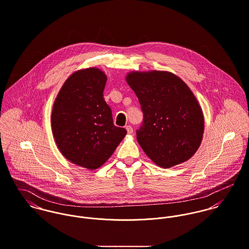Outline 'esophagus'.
Returning <instances> with one entry per match:
<instances>
[{"mask_svg":"<svg viewBox=\"0 0 249 249\" xmlns=\"http://www.w3.org/2000/svg\"><path fill=\"white\" fill-rule=\"evenodd\" d=\"M126 130H127V133H128V135H131V134H133V128H132L130 125L126 126Z\"/></svg>","mask_w":249,"mask_h":249,"instance_id":"1","label":"esophagus"}]
</instances>
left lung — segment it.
<instances>
[{
  "instance_id": "8db88e82",
  "label": "left lung",
  "mask_w": 249,
  "mask_h": 249,
  "mask_svg": "<svg viewBox=\"0 0 249 249\" xmlns=\"http://www.w3.org/2000/svg\"><path fill=\"white\" fill-rule=\"evenodd\" d=\"M126 82L143 112L137 140L157 165L169 168L190 160L204 134V115L188 85L168 71H132Z\"/></svg>"
}]
</instances>
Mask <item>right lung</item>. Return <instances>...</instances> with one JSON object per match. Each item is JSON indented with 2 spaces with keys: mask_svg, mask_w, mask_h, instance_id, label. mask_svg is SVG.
<instances>
[{
  "mask_svg": "<svg viewBox=\"0 0 249 249\" xmlns=\"http://www.w3.org/2000/svg\"><path fill=\"white\" fill-rule=\"evenodd\" d=\"M106 82L107 75L99 68L77 70L62 85L52 108V132L59 152L90 170L102 166L127 134L113 125L103 97Z\"/></svg>",
  "mask_w": 249,
  "mask_h": 249,
  "instance_id": "1",
  "label": "right lung"
}]
</instances>
